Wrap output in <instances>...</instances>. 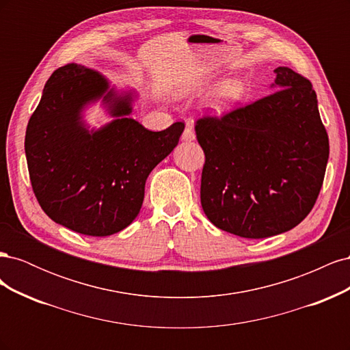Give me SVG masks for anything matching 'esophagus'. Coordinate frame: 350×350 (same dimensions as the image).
I'll return each mask as SVG.
<instances>
[{
  "instance_id": "obj_1",
  "label": "esophagus",
  "mask_w": 350,
  "mask_h": 350,
  "mask_svg": "<svg viewBox=\"0 0 350 350\" xmlns=\"http://www.w3.org/2000/svg\"><path fill=\"white\" fill-rule=\"evenodd\" d=\"M194 139H196V133H194V130H193V126L188 124V125L185 126L184 133H183V140L191 142V140H194Z\"/></svg>"
}]
</instances>
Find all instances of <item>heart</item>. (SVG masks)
<instances>
[{
    "instance_id": "b5f03b06",
    "label": "heart",
    "mask_w": 350,
    "mask_h": 350,
    "mask_svg": "<svg viewBox=\"0 0 350 350\" xmlns=\"http://www.w3.org/2000/svg\"><path fill=\"white\" fill-rule=\"evenodd\" d=\"M242 93L241 83L237 80H229L221 84L217 90V102L219 103H229L232 100H237Z\"/></svg>"
}]
</instances>
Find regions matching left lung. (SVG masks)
Masks as SVG:
<instances>
[{
    "instance_id": "left-lung-1",
    "label": "left lung",
    "mask_w": 350,
    "mask_h": 350,
    "mask_svg": "<svg viewBox=\"0 0 350 350\" xmlns=\"http://www.w3.org/2000/svg\"><path fill=\"white\" fill-rule=\"evenodd\" d=\"M274 74L278 90L267 96L196 120L206 157L201 206L216 228L242 238L299 225L319 198L330 152L311 81L288 67Z\"/></svg>"
}]
</instances>
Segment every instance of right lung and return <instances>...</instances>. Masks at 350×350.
I'll return each instance as SVG.
<instances>
[{
    "label": "right lung",
    "instance_id": "right-lung-1",
    "mask_svg": "<svg viewBox=\"0 0 350 350\" xmlns=\"http://www.w3.org/2000/svg\"><path fill=\"white\" fill-rule=\"evenodd\" d=\"M107 90V80L84 66L70 62L57 68L25 139L39 206L55 224L89 237L116 234L137 217L147 176L175 149L185 126L174 122L163 131H149L124 118L131 112L130 96L115 98L111 90L103 99L118 120L89 134L80 109Z\"/></svg>",
    "mask_w": 350,
    "mask_h": 350
}]
</instances>
